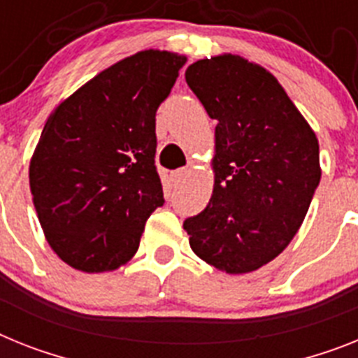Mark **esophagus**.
<instances>
[{
    "instance_id": "34e87169",
    "label": "esophagus",
    "mask_w": 358,
    "mask_h": 358,
    "mask_svg": "<svg viewBox=\"0 0 358 358\" xmlns=\"http://www.w3.org/2000/svg\"><path fill=\"white\" fill-rule=\"evenodd\" d=\"M185 176H187V171H185V169H178V171H174V173L171 174V180H173L174 185H178L180 182H184Z\"/></svg>"
}]
</instances>
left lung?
<instances>
[{"label":"left lung","instance_id":"8db88e82","mask_svg":"<svg viewBox=\"0 0 358 358\" xmlns=\"http://www.w3.org/2000/svg\"><path fill=\"white\" fill-rule=\"evenodd\" d=\"M185 82L216 120L215 189L184 222L198 257L255 271L287 248L320 182L318 140L273 74L224 54L198 59Z\"/></svg>","mask_w":358,"mask_h":358}]
</instances>
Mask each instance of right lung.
Instances as JSON below:
<instances>
[{
	"label": "right lung",
	"instance_id": "1",
	"mask_svg": "<svg viewBox=\"0 0 358 358\" xmlns=\"http://www.w3.org/2000/svg\"><path fill=\"white\" fill-rule=\"evenodd\" d=\"M184 56L142 50L59 103L31 160L32 200L54 253L87 273L136 253L147 218L164 206L155 164L156 110Z\"/></svg>",
	"mask_w": 358,
	"mask_h": 358
}]
</instances>
